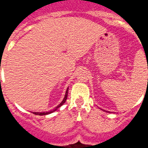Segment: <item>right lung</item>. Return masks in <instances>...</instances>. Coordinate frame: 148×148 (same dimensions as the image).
<instances>
[{"mask_svg": "<svg viewBox=\"0 0 148 148\" xmlns=\"http://www.w3.org/2000/svg\"><path fill=\"white\" fill-rule=\"evenodd\" d=\"M67 96H68V88H67V90H66V94H65V97H64V99L62 100V101L59 105H58L57 107H55V109H53V110H51V111H50V112H34L33 113L34 114H36V115H39V116H42V115H47V114H50V113H51V112H55V110H57V109L60 107V106H62L63 104H64L65 102H66V99H67Z\"/></svg>", "mask_w": 148, "mask_h": 148, "instance_id": "obj_1", "label": "right lung"}]
</instances>
